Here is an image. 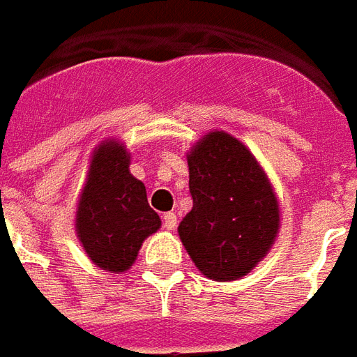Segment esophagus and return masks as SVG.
Instances as JSON below:
<instances>
[{
  "label": "esophagus",
  "mask_w": 357,
  "mask_h": 357,
  "mask_svg": "<svg viewBox=\"0 0 357 357\" xmlns=\"http://www.w3.org/2000/svg\"><path fill=\"white\" fill-rule=\"evenodd\" d=\"M163 228H165V230H175L176 228L175 213H165V215H163Z\"/></svg>",
  "instance_id": "34e87169"
}]
</instances>
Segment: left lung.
I'll return each mask as SVG.
<instances>
[{"label": "left lung", "instance_id": "left-lung-1", "mask_svg": "<svg viewBox=\"0 0 357 357\" xmlns=\"http://www.w3.org/2000/svg\"><path fill=\"white\" fill-rule=\"evenodd\" d=\"M194 207L178 226L182 245L204 275L232 282L266 257L280 207L264 171L228 132L205 135L188 155Z\"/></svg>", "mask_w": 357, "mask_h": 357}]
</instances>
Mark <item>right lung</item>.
Listing matches in <instances>:
<instances>
[{"label": "right lung", "mask_w": 357, "mask_h": 357, "mask_svg": "<svg viewBox=\"0 0 357 357\" xmlns=\"http://www.w3.org/2000/svg\"><path fill=\"white\" fill-rule=\"evenodd\" d=\"M75 230L96 266L125 272L142 241L161 226L146 188L129 173V153L118 142H102L93 153L89 178L75 211Z\"/></svg>", "instance_id": "1"}]
</instances>
